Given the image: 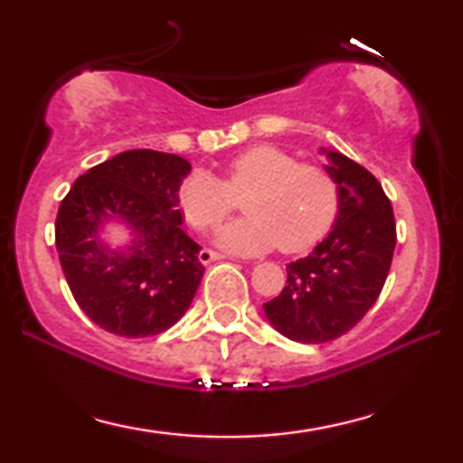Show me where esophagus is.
I'll list each match as a JSON object with an SVG mask.
<instances>
[{
  "instance_id": "esophagus-1",
  "label": "esophagus",
  "mask_w": 463,
  "mask_h": 463,
  "mask_svg": "<svg viewBox=\"0 0 463 463\" xmlns=\"http://www.w3.org/2000/svg\"><path fill=\"white\" fill-rule=\"evenodd\" d=\"M198 259H200L202 265H206V263H211V261H219V259H225V255H221V252H214L211 249H204V250H200Z\"/></svg>"
}]
</instances>
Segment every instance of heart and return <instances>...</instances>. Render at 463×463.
<instances>
[{"instance_id":"b5f03b06","label":"heart","mask_w":463,"mask_h":463,"mask_svg":"<svg viewBox=\"0 0 463 463\" xmlns=\"http://www.w3.org/2000/svg\"><path fill=\"white\" fill-rule=\"evenodd\" d=\"M242 198L249 217L217 236L221 249L261 255L280 246L301 252L326 236L339 208L337 183L322 166L297 164L276 145L261 143L240 151L225 168V179L194 170L179 183L176 202L194 230L208 232L230 217L233 198Z\"/></svg>"}]
</instances>
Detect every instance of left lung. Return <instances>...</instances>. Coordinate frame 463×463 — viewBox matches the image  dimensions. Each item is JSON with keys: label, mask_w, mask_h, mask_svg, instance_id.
Here are the masks:
<instances>
[{"label": "left lung", "mask_w": 463, "mask_h": 463, "mask_svg": "<svg viewBox=\"0 0 463 463\" xmlns=\"http://www.w3.org/2000/svg\"><path fill=\"white\" fill-rule=\"evenodd\" d=\"M337 183L333 230L309 252L287 265V287L263 303L265 318L284 337L325 344L363 320L382 293L396 246L394 213L379 181L335 149H320Z\"/></svg>", "instance_id": "1"}]
</instances>
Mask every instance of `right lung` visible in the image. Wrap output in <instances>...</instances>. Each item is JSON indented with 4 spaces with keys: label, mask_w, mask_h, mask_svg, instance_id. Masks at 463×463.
Here are the masks:
<instances>
[{
    "label": "right lung",
    "mask_w": 463,
    "mask_h": 463,
    "mask_svg": "<svg viewBox=\"0 0 463 463\" xmlns=\"http://www.w3.org/2000/svg\"><path fill=\"white\" fill-rule=\"evenodd\" d=\"M189 170L175 154L122 151L81 175L61 202L54 236L62 274L81 312L105 331L151 337L192 306L204 268L176 202ZM109 222L129 230L124 247L102 240Z\"/></svg>",
    "instance_id": "add662e5"
}]
</instances>
